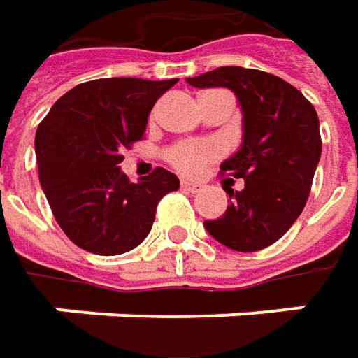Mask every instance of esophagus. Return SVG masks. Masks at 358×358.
<instances>
[{"label":"esophagus","instance_id":"esophagus-1","mask_svg":"<svg viewBox=\"0 0 358 358\" xmlns=\"http://www.w3.org/2000/svg\"><path fill=\"white\" fill-rule=\"evenodd\" d=\"M181 189L187 193H199L203 185L201 183H191V181H181Z\"/></svg>","mask_w":358,"mask_h":358}]
</instances>
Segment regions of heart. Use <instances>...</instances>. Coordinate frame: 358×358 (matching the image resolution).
Masks as SVG:
<instances>
[{
  "instance_id": "heart-1",
  "label": "heart",
  "mask_w": 358,
  "mask_h": 358,
  "mask_svg": "<svg viewBox=\"0 0 358 358\" xmlns=\"http://www.w3.org/2000/svg\"><path fill=\"white\" fill-rule=\"evenodd\" d=\"M223 155V145L215 139H189L171 145L165 151L167 163L185 175H199L209 163Z\"/></svg>"
}]
</instances>
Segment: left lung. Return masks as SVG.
<instances>
[{"label": "left lung", "instance_id": "1", "mask_svg": "<svg viewBox=\"0 0 358 358\" xmlns=\"http://www.w3.org/2000/svg\"><path fill=\"white\" fill-rule=\"evenodd\" d=\"M187 81L229 87L243 109V145L221 165L231 205L205 229L233 251H261L281 239L307 205L321 159L317 111L291 83L259 69L227 65ZM235 178L245 181L241 192L230 189Z\"/></svg>", "mask_w": 358, "mask_h": 358}]
</instances>
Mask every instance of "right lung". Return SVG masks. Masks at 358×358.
<instances>
[{
    "label": "right lung",
    "instance_id": "right-lung-1",
    "mask_svg": "<svg viewBox=\"0 0 358 358\" xmlns=\"http://www.w3.org/2000/svg\"><path fill=\"white\" fill-rule=\"evenodd\" d=\"M177 79L109 77L79 83L59 97L35 133L39 183L51 213L77 247L121 255L149 235L159 201L179 189L171 171L157 167L129 181L119 163L141 141L149 111Z\"/></svg>",
    "mask_w": 358,
    "mask_h": 358
}]
</instances>
